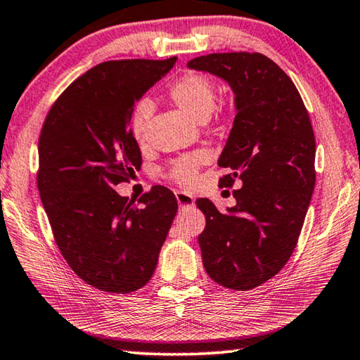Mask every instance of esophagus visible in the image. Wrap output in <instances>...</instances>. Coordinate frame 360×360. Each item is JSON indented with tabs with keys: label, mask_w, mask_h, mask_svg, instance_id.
<instances>
[{
	"label": "esophagus",
	"mask_w": 360,
	"mask_h": 360,
	"mask_svg": "<svg viewBox=\"0 0 360 360\" xmlns=\"http://www.w3.org/2000/svg\"><path fill=\"white\" fill-rule=\"evenodd\" d=\"M175 198H176V202H179V205L181 207V209H190V207L194 205V199H193L191 194L176 191L175 193Z\"/></svg>",
	"instance_id": "34e87169"
}]
</instances>
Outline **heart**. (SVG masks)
Returning a JSON list of instances; mask_svg holds the SVG:
<instances>
[{"label": "heart", "instance_id": "b5f03b06", "mask_svg": "<svg viewBox=\"0 0 360 360\" xmlns=\"http://www.w3.org/2000/svg\"><path fill=\"white\" fill-rule=\"evenodd\" d=\"M167 94L181 110H185L188 115L196 120H205L209 117L217 103L215 82L207 74L196 71H188L170 82ZM151 112H153V107L147 99H141L132 109L129 117V132L134 141H143ZM207 161H209L207 151H196V153L179 158L170 164L164 172V176L181 188H190L198 179L199 169Z\"/></svg>", "mask_w": 360, "mask_h": 360}]
</instances>
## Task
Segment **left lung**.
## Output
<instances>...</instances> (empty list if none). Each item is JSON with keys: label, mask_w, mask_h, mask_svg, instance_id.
<instances>
[{"label": "left lung", "mask_w": 360, "mask_h": 360, "mask_svg": "<svg viewBox=\"0 0 360 360\" xmlns=\"http://www.w3.org/2000/svg\"><path fill=\"white\" fill-rule=\"evenodd\" d=\"M224 79L236 93L237 115L219 167V186L236 205L219 213L198 199L205 215L199 236L205 272L213 281L248 291L272 278L289 261L316 181V142L307 107L294 82L266 55L210 53L188 63Z\"/></svg>", "instance_id": "1"}]
</instances>
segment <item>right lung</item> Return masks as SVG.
<instances>
[{
	"label": "right lung",
	"instance_id": "obj_1",
	"mask_svg": "<svg viewBox=\"0 0 360 360\" xmlns=\"http://www.w3.org/2000/svg\"><path fill=\"white\" fill-rule=\"evenodd\" d=\"M176 58L110 60L75 79L50 107L39 134L37 190L68 266L88 285L128 294L153 275L179 210L174 193L153 186L128 200L142 155L131 112Z\"/></svg>",
	"mask_w": 360,
	"mask_h": 360
}]
</instances>
